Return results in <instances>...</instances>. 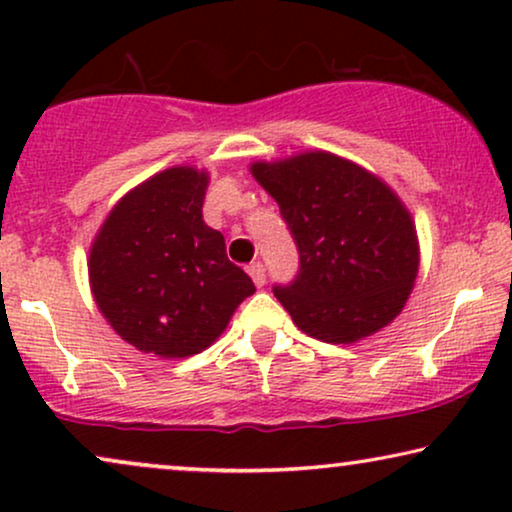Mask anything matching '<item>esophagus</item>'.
Here are the masks:
<instances>
[{"instance_id":"1","label":"esophagus","mask_w":512,"mask_h":512,"mask_svg":"<svg viewBox=\"0 0 512 512\" xmlns=\"http://www.w3.org/2000/svg\"><path fill=\"white\" fill-rule=\"evenodd\" d=\"M247 272H249V277H251V282H254L258 289H261V286L265 284V268L261 263H251L249 268H247Z\"/></svg>"}]
</instances>
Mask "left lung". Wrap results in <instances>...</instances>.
<instances>
[{"label": "left lung", "mask_w": 512, "mask_h": 512, "mask_svg": "<svg viewBox=\"0 0 512 512\" xmlns=\"http://www.w3.org/2000/svg\"><path fill=\"white\" fill-rule=\"evenodd\" d=\"M300 251L296 282L275 296L300 331L352 345L389 326L419 272L410 209L382 177L324 149L254 160Z\"/></svg>", "instance_id": "obj_1"}]
</instances>
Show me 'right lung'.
I'll return each instance as SVG.
<instances>
[{"mask_svg": "<svg viewBox=\"0 0 512 512\" xmlns=\"http://www.w3.org/2000/svg\"><path fill=\"white\" fill-rule=\"evenodd\" d=\"M209 172L174 165L130 188L97 228L88 282L97 310L139 352L186 359L214 345L256 291L202 219Z\"/></svg>", "mask_w": 512, "mask_h": 512, "instance_id": "1", "label": "right lung"}]
</instances>
